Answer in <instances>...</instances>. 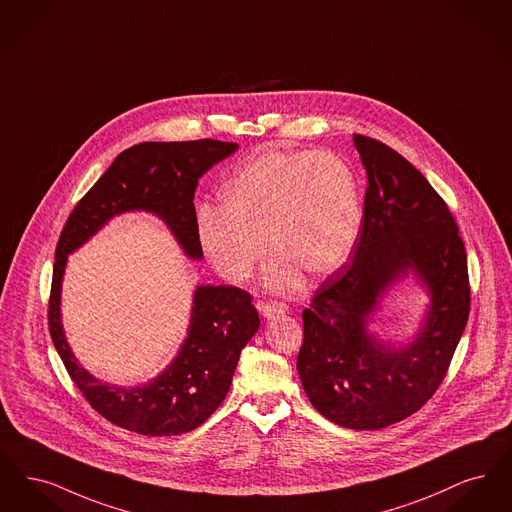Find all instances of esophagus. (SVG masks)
Segmentation results:
<instances>
[{
    "label": "esophagus",
    "mask_w": 512,
    "mask_h": 512,
    "mask_svg": "<svg viewBox=\"0 0 512 512\" xmlns=\"http://www.w3.org/2000/svg\"><path fill=\"white\" fill-rule=\"evenodd\" d=\"M289 310V306L285 302H279V300H267L262 306H260V312L264 317H275V315H281Z\"/></svg>",
    "instance_id": "obj_1"
}]
</instances>
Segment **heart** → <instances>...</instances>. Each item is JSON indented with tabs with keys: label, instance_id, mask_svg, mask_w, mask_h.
Segmentation results:
<instances>
[{
	"label": "heart",
	"instance_id": "obj_1",
	"mask_svg": "<svg viewBox=\"0 0 512 512\" xmlns=\"http://www.w3.org/2000/svg\"><path fill=\"white\" fill-rule=\"evenodd\" d=\"M363 197L354 168L334 153L252 158L222 189V212L204 210L200 246L227 281H246L266 258L269 289L289 290L344 266L359 241Z\"/></svg>",
	"mask_w": 512,
	"mask_h": 512
}]
</instances>
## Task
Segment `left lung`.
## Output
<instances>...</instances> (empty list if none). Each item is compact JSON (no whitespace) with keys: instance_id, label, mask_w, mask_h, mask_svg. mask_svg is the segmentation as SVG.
<instances>
[{"instance_id":"left-lung-1","label":"left lung","mask_w":512,"mask_h":512,"mask_svg":"<svg viewBox=\"0 0 512 512\" xmlns=\"http://www.w3.org/2000/svg\"><path fill=\"white\" fill-rule=\"evenodd\" d=\"M367 172L354 260L315 290L302 312L298 373L313 407L352 430H378L417 413L440 388L470 312L467 250L445 200L382 141L354 134ZM415 268L433 306L424 331L388 349L366 334L377 296Z\"/></svg>"}]
</instances>
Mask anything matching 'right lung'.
Masks as SVG:
<instances>
[{"mask_svg": "<svg viewBox=\"0 0 512 512\" xmlns=\"http://www.w3.org/2000/svg\"><path fill=\"white\" fill-rule=\"evenodd\" d=\"M237 147L218 139L134 145L116 156L78 200L59 235L47 308L49 334L76 388L109 423L143 436H178L195 430L227 396L241 350L258 331L260 317L246 290L199 287L189 334L174 363L145 386L114 388L84 371L65 340L59 300L68 254L112 216L149 210L172 229L187 256L200 258L195 189L200 176Z\"/></svg>", "mask_w": 512, "mask_h": 512, "instance_id": "add662e5", "label": "right lung"}]
</instances>
